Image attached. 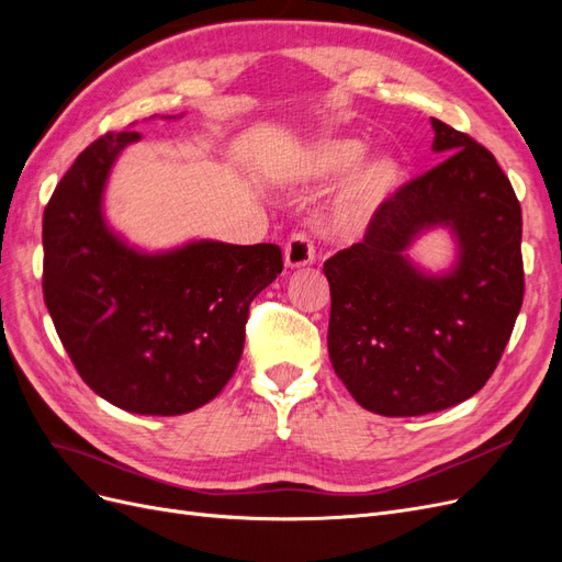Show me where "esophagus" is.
Instances as JSON below:
<instances>
[{"instance_id":"1","label":"esophagus","mask_w":562,"mask_h":562,"mask_svg":"<svg viewBox=\"0 0 562 562\" xmlns=\"http://www.w3.org/2000/svg\"><path fill=\"white\" fill-rule=\"evenodd\" d=\"M283 260L288 269H300V267H307L314 260V244L310 241V236L304 232L293 234L291 239H288L285 248H283Z\"/></svg>"}]
</instances>
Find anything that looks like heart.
I'll use <instances>...</instances> for the list:
<instances>
[{"mask_svg":"<svg viewBox=\"0 0 562 562\" xmlns=\"http://www.w3.org/2000/svg\"><path fill=\"white\" fill-rule=\"evenodd\" d=\"M368 145L359 138H323L300 151L288 173L302 184L330 182L339 187L328 209V229L339 239H359L391 206L405 184V166L394 155L368 157Z\"/></svg>","mask_w":562,"mask_h":562,"instance_id":"b5f03b06","label":"heart"}]
</instances>
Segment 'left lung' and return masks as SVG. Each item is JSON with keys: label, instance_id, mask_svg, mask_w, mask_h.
<instances>
[{"label": "left lung", "instance_id": "left-lung-1", "mask_svg": "<svg viewBox=\"0 0 562 562\" xmlns=\"http://www.w3.org/2000/svg\"><path fill=\"white\" fill-rule=\"evenodd\" d=\"M429 173L403 184L361 244L323 265L330 283L328 353L366 411L438 413L471 398L495 372L522 304V215L490 151L431 119ZM448 228L450 270L411 258L422 233Z\"/></svg>", "mask_w": 562, "mask_h": 562}]
</instances>
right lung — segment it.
<instances>
[{"label": "right lung", "instance_id": "add662e5", "mask_svg": "<svg viewBox=\"0 0 562 562\" xmlns=\"http://www.w3.org/2000/svg\"><path fill=\"white\" fill-rule=\"evenodd\" d=\"M140 138L138 131L103 135L58 182L42 227L44 300L65 351L100 398L168 417L206 405L229 382L250 302L283 260L274 244L196 239L145 250L114 232L108 180Z\"/></svg>", "mask_w": 562, "mask_h": 562}]
</instances>
